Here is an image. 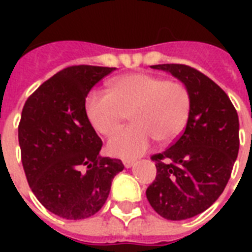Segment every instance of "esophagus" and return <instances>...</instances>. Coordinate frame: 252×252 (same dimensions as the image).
I'll use <instances>...</instances> for the list:
<instances>
[{"mask_svg": "<svg viewBox=\"0 0 252 252\" xmlns=\"http://www.w3.org/2000/svg\"><path fill=\"white\" fill-rule=\"evenodd\" d=\"M123 163H124V166H126V168H129L134 165V161L133 159H124V161H123Z\"/></svg>", "mask_w": 252, "mask_h": 252, "instance_id": "34e87169", "label": "esophagus"}]
</instances>
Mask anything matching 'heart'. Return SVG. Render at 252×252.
Listing matches in <instances>:
<instances>
[{"instance_id": "heart-1", "label": "heart", "mask_w": 252, "mask_h": 252, "mask_svg": "<svg viewBox=\"0 0 252 252\" xmlns=\"http://www.w3.org/2000/svg\"><path fill=\"white\" fill-rule=\"evenodd\" d=\"M89 122L102 136L111 137L126 118L132 126L108 142L112 156L134 158L149 149L153 138L158 144H170L179 137L191 112V95L178 81L146 73L116 77L108 84V94L93 91L85 100Z\"/></svg>"}]
</instances>
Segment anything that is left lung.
<instances>
[{
  "mask_svg": "<svg viewBox=\"0 0 252 252\" xmlns=\"http://www.w3.org/2000/svg\"><path fill=\"white\" fill-rule=\"evenodd\" d=\"M187 86L191 112L179 138L152 156L157 176L146 189L152 208L166 220L203 213L219 199L238 157L239 120L226 93L197 69L183 64L153 65Z\"/></svg>",
  "mask_w": 252,
  "mask_h": 252,
  "instance_id": "1",
  "label": "left lung"
}]
</instances>
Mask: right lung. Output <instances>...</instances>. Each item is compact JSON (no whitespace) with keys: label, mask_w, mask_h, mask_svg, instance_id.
Returning <instances> with one entry per match:
<instances>
[{"label":"right lung","mask_w":252,"mask_h":252,"mask_svg":"<svg viewBox=\"0 0 252 252\" xmlns=\"http://www.w3.org/2000/svg\"><path fill=\"white\" fill-rule=\"evenodd\" d=\"M115 68L74 65L30 95L18 126L22 165L41 205L66 220H84L104 205L120 159L100 157L103 142L85 112L89 91Z\"/></svg>","instance_id":"1"}]
</instances>
